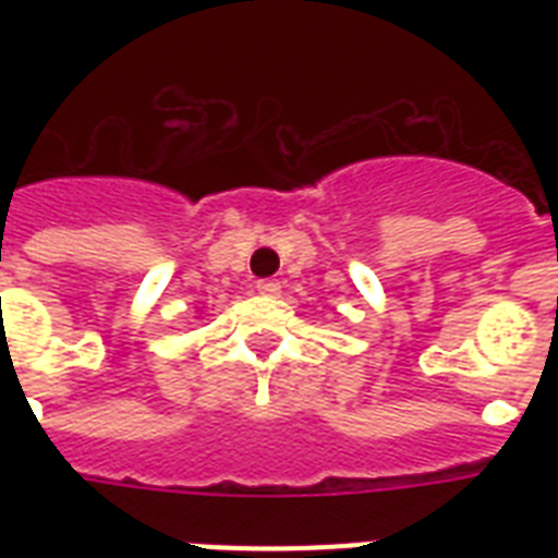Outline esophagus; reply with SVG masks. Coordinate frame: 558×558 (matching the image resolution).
<instances>
[{"instance_id": "34e87169", "label": "esophagus", "mask_w": 558, "mask_h": 558, "mask_svg": "<svg viewBox=\"0 0 558 558\" xmlns=\"http://www.w3.org/2000/svg\"><path fill=\"white\" fill-rule=\"evenodd\" d=\"M257 292H260V295H266V298H278L280 295V280H275V278L257 280Z\"/></svg>"}]
</instances>
